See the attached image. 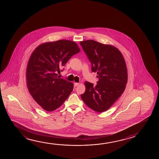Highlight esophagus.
<instances>
[{
    "label": "esophagus",
    "instance_id": "obj_1",
    "mask_svg": "<svg viewBox=\"0 0 159 159\" xmlns=\"http://www.w3.org/2000/svg\"><path fill=\"white\" fill-rule=\"evenodd\" d=\"M79 85V83H74V86H75V87L78 86Z\"/></svg>",
    "mask_w": 159,
    "mask_h": 159
}]
</instances>
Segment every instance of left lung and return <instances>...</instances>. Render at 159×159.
<instances>
[{"instance_id": "8db88e82", "label": "left lung", "mask_w": 159, "mask_h": 159, "mask_svg": "<svg viewBox=\"0 0 159 159\" xmlns=\"http://www.w3.org/2000/svg\"><path fill=\"white\" fill-rule=\"evenodd\" d=\"M91 64L92 72L97 73L99 81L85 82V91L81 95L85 104L96 112L107 111L120 98L128 82L124 58L116 48L93 40L80 42Z\"/></svg>"}]
</instances>
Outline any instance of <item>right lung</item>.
Returning <instances> with one entry per match:
<instances>
[{
	"mask_svg": "<svg viewBox=\"0 0 159 159\" xmlns=\"http://www.w3.org/2000/svg\"><path fill=\"white\" fill-rule=\"evenodd\" d=\"M80 52L75 42L59 40L40 45L31 54L26 68V84L33 98L43 109H57L73 91V84L59 78L57 73Z\"/></svg>",
	"mask_w": 159,
	"mask_h": 159,
	"instance_id": "right-lung-1",
	"label": "right lung"
}]
</instances>
